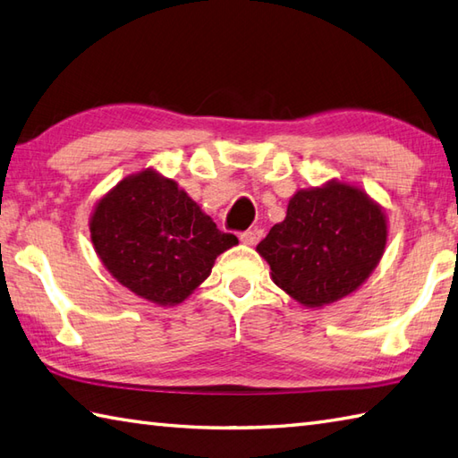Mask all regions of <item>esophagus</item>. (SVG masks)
<instances>
[{"label":"esophagus","mask_w":458,"mask_h":458,"mask_svg":"<svg viewBox=\"0 0 458 458\" xmlns=\"http://www.w3.org/2000/svg\"><path fill=\"white\" fill-rule=\"evenodd\" d=\"M261 236H264V230H261V228H251V230L242 232V234H240V240L244 242L246 246H256L258 242L261 240Z\"/></svg>","instance_id":"34e87169"}]
</instances>
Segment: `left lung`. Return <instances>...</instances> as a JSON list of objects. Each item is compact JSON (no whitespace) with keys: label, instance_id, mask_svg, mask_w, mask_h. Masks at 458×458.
<instances>
[{"label":"left lung","instance_id":"1","mask_svg":"<svg viewBox=\"0 0 458 458\" xmlns=\"http://www.w3.org/2000/svg\"><path fill=\"white\" fill-rule=\"evenodd\" d=\"M387 244V218L369 194L344 181L299 189L285 220L256 251L277 287L309 309H323L364 284Z\"/></svg>","mask_w":458,"mask_h":458}]
</instances>
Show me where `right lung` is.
<instances>
[{
	"label": "right lung",
	"mask_w": 458,
	"mask_h": 458,
	"mask_svg": "<svg viewBox=\"0 0 458 458\" xmlns=\"http://www.w3.org/2000/svg\"><path fill=\"white\" fill-rule=\"evenodd\" d=\"M89 226L112 277L159 307L182 303L210 276L214 259L238 244L155 169L128 174L106 192Z\"/></svg>",
	"instance_id": "1"
}]
</instances>
